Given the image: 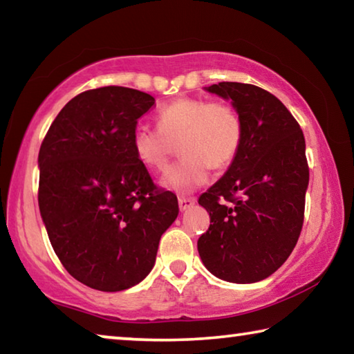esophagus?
I'll return each mask as SVG.
<instances>
[{
    "label": "esophagus",
    "instance_id": "1",
    "mask_svg": "<svg viewBox=\"0 0 354 354\" xmlns=\"http://www.w3.org/2000/svg\"><path fill=\"white\" fill-rule=\"evenodd\" d=\"M178 203H179V209H181V211H187L189 207L195 205V198H190V196H179Z\"/></svg>",
    "mask_w": 354,
    "mask_h": 354
}]
</instances>
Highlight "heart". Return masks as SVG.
Segmentation results:
<instances>
[{
    "label": "heart",
    "mask_w": 354,
    "mask_h": 354,
    "mask_svg": "<svg viewBox=\"0 0 354 354\" xmlns=\"http://www.w3.org/2000/svg\"><path fill=\"white\" fill-rule=\"evenodd\" d=\"M159 129L140 127L133 134V151L149 170H164L179 142L183 159L162 176L165 187L192 192L209 178V170H223L236 159L243 140V122L234 106L225 101L179 97L156 113Z\"/></svg>",
    "instance_id": "1"
}]
</instances>
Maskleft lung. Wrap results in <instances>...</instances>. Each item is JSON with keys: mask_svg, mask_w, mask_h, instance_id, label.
Segmentation results:
<instances>
[{"mask_svg": "<svg viewBox=\"0 0 354 354\" xmlns=\"http://www.w3.org/2000/svg\"><path fill=\"white\" fill-rule=\"evenodd\" d=\"M211 93L232 100L243 140L223 178L198 203L211 225L198 239L203 263L230 283H256L287 261L298 242L309 183L306 143L289 109L253 84L218 82Z\"/></svg>", "mask_w": 354, "mask_h": 354, "instance_id": "obj_1", "label": "left lung"}]
</instances>
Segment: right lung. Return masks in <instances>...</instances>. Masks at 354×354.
<instances>
[{"label":"right lung","instance_id":"right-lung-1","mask_svg":"<svg viewBox=\"0 0 354 354\" xmlns=\"http://www.w3.org/2000/svg\"><path fill=\"white\" fill-rule=\"evenodd\" d=\"M154 98L106 86L71 98L40 145L39 207L53 250L92 289H129L151 272L160 236L179 207L133 151Z\"/></svg>","mask_w":354,"mask_h":354}]
</instances>
